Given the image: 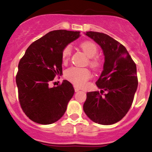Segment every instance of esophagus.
<instances>
[{"label":"esophagus","mask_w":152,"mask_h":152,"mask_svg":"<svg viewBox=\"0 0 152 152\" xmlns=\"http://www.w3.org/2000/svg\"><path fill=\"white\" fill-rule=\"evenodd\" d=\"M74 90H75V91H76V92H77V91H78L80 90V88H78V86H74Z\"/></svg>","instance_id":"obj_1"}]
</instances>
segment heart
I'll list each match as a JSON object with an SVG mask.
<instances>
[{
    "label": "heart",
    "instance_id": "b5f03b06",
    "mask_svg": "<svg viewBox=\"0 0 152 152\" xmlns=\"http://www.w3.org/2000/svg\"><path fill=\"white\" fill-rule=\"evenodd\" d=\"M80 47L83 50L87 56L90 58L89 64L92 67L97 68L100 65V61L95 56L98 52L96 45L94 42L89 41H83L80 44ZM71 53V46L68 45L63 49L62 60L64 63H66L70 58ZM65 76L69 81L72 82L77 86H83L86 81L91 78V73L88 69L85 68H78L72 66L68 69L65 72Z\"/></svg>",
    "mask_w": 152,
    "mask_h": 152
}]
</instances>
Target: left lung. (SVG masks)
I'll use <instances>...</instances> for the list:
<instances>
[{
    "label": "left lung",
    "instance_id": "obj_1",
    "mask_svg": "<svg viewBox=\"0 0 152 152\" xmlns=\"http://www.w3.org/2000/svg\"><path fill=\"white\" fill-rule=\"evenodd\" d=\"M85 34L100 46L105 61L96 82L101 91L87 92L83 111L95 123L114 124L124 117L133 102L138 86L137 66L126 48L111 36L94 31Z\"/></svg>",
    "mask_w": 152,
    "mask_h": 152
}]
</instances>
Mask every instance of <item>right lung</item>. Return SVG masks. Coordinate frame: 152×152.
<instances>
[{
  "label": "right lung",
  "mask_w": 152,
  "mask_h": 152,
  "mask_svg": "<svg viewBox=\"0 0 152 152\" xmlns=\"http://www.w3.org/2000/svg\"><path fill=\"white\" fill-rule=\"evenodd\" d=\"M81 36L79 31H50L29 46L18 64L16 81L23 111L31 120L50 124L64 116L74 94L69 81L49 87L56 75L62 74V51Z\"/></svg>",
  "instance_id": "1"
}]
</instances>
